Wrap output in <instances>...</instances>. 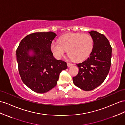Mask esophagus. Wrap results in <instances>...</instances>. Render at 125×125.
I'll return each mask as SVG.
<instances>
[{"label": "esophagus", "instance_id": "obj_1", "mask_svg": "<svg viewBox=\"0 0 125 125\" xmlns=\"http://www.w3.org/2000/svg\"><path fill=\"white\" fill-rule=\"evenodd\" d=\"M67 65H68V67H70L71 66H72L73 64L71 63H67Z\"/></svg>", "mask_w": 125, "mask_h": 125}]
</instances>
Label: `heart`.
I'll use <instances>...</instances> for the list:
<instances>
[{"mask_svg": "<svg viewBox=\"0 0 125 125\" xmlns=\"http://www.w3.org/2000/svg\"><path fill=\"white\" fill-rule=\"evenodd\" d=\"M93 47L94 39L91 35L73 33L63 35L59 42H53L50 46L56 58L60 59L68 50L69 57L76 62H81L87 59Z\"/></svg>", "mask_w": 125, "mask_h": 125, "instance_id": "1", "label": "heart"}]
</instances>
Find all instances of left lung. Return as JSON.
<instances>
[{"label":"left lung","instance_id":"obj_1","mask_svg":"<svg viewBox=\"0 0 125 125\" xmlns=\"http://www.w3.org/2000/svg\"><path fill=\"white\" fill-rule=\"evenodd\" d=\"M89 33L94 39V47L90 56L76 65L78 75L73 78V83L84 91L98 87L107 78L111 66L112 49L104 35L94 31Z\"/></svg>","mask_w":125,"mask_h":125}]
</instances>
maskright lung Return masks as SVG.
Returning <instances> with one entry per match:
<instances>
[{
    "mask_svg": "<svg viewBox=\"0 0 125 125\" xmlns=\"http://www.w3.org/2000/svg\"><path fill=\"white\" fill-rule=\"evenodd\" d=\"M56 36L52 31L31 34L21 41L16 50L22 81L37 93H45L55 87L61 72L68 68L65 61L55 59L51 52V44Z\"/></svg>",
    "mask_w": 125,
    "mask_h": 125,
    "instance_id": "obj_1",
    "label": "right lung"
}]
</instances>
